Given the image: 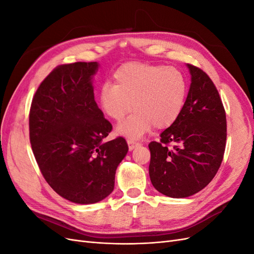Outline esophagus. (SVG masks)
I'll use <instances>...</instances> for the list:
<instances>
[{
  "label": "esophagus",
  "instance_id": "esophagus-1",
  "mask_svg": "<svg viewBox=\"0 0 254 254\" xmlns=\"http://www.w3.org/2000/svg\"><path fill=\"white\" fill-rule=\"evenodd\" d=\"M127 144H128V147H129V150H133L135 147H137V146H140V143H136V142H133V141H127Z\"/></svg>",
  "mask_w": 254,
  "mask_h": 254
}]
</instances>
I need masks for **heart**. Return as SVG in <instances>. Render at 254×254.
Instances as JSON below:
<instances>
[{
    "mask_svg": "<svg viewBox=\"0 0 254 254\" xmlns=\"http://www.w3.org/2000/svg\"><path fill=\"white\" fill-rule=\"evenodd\" d=\"M188 94V83L182 72L174 66L130 63L114 73V83L107 81L98 92L103 112L121 121L117 132L129 139H140L155 126L165 129L181 115Z\"/></svg>",
    "mask_w": 254,
    "mask_h": 254,
    "instance_id": "b5f03b06",
    "label": "heart"
}]
</instances>
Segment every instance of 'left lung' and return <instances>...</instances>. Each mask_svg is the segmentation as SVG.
Listing matches in <instances>:
<instances>
[{"label": "left lung", "mask_w": 254, "mask_h": 254, "mask_svg": "<svg viewBox=\"0 0 254 254\" xmlns=\"http://www.w3.org/2000/svg\"><path fill=\"white\" fill-rule=\"evenodd\" d=\"M190 86L184 108L172 126L151 142L149 177L161 194L186 198L204 189L216 175L227 140L226 112L213 81L187 64ZM175 146L170 150L167 144Z\"/></svg>", "instance_id": "left-lung-1"}]
</instances>
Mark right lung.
<instances>
[{
	"label": "right lung",
	"mask_w": 254,
	"mask_h": 254,
	"mask_svg": "<svg viewBox=\"0 0 254 254\" xmlns=\"http://www.w3.org/2000/svg\"><path fill=\"white\" fill-rule=\"evenodd\" d=\"M98 63L59 65L38 88L29 112V139L44 179L78 204L102 201L128 152L125 139L105 141L112 125L94 99Z\"/></svg>",
	"instance_id": "obj_1"
}]
</instances>
